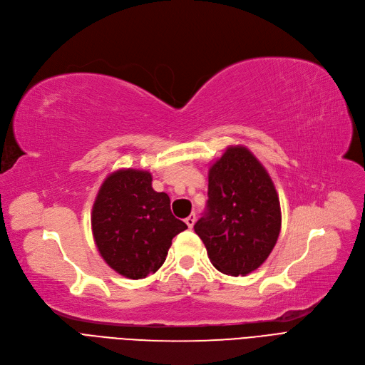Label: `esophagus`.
Wrapping results in <instances>:
<instances>
[{
  "label": "esophagus",
  "mask_w": 365,
  "mask_h": 365,
  "mask_svg": "<svg viewBox=\"0 0 365 365\" xmlns=\"http://www.w3.org/2000/svg\"><path fill=\"white\" fill-rule=\"evenodd\" d=\"M196 222V213H190V215L185 218V224L188 225V228H192Z\"/></svg>",
  "instance_id": "34e87169"
}]
</instances>
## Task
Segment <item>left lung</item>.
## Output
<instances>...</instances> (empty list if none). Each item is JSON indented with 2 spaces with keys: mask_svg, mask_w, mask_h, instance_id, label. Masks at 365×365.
I'll list each match as a JSON object with an SVG mask.
<instances>
[{
  "mask_svg": "<svg viewBox=\"0 0 365 365\" xmlns=\"http://www.w3.org/2000/svg\"><path fill=\"white\" fill-rule=\"evenodd\" d=\"M207 206L195 231L218 271L239 277L259 268L282 228L280 200L267 169L243 145H230L209 168Z\"/></svg>",
  "mask_w": 365,
  "mask_h": 365,
  "instance_id": "1",
  "label": "left lung"
}]
</instances>
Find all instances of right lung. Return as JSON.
<instances>
[{
    "mask_svg": "<svg viewBox=\"0 0 365 365\" xmlns=\"http://www.w3.org/2000/svg\"><path fill=\"white\" fill-rule=\"evenodd\" d=\"M166 192L152 187V174L119 169L101 184L91 227L101 258L118 274L138 280L156 272L173 239L187 225L170 212Z\"/></svg>",
    "mask_w": 365,
    "mask_h": 365,
    "instance_id": "add662e5",
    "label": "right lung"
}]
</instances>
